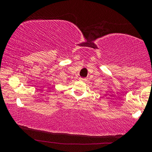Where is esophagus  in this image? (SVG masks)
<instances>
[{
    "instance_id": "obj_1",
    "label": "esophagus",
    "mask_w": 152,
    "mask_h": 152,
    "mask_svg": "<svg viewBox=\"0 0 152 152\" xmlns=\"http://www.w3.org/2000/svg\"><path fill=\"white\" fill-rule=\"evenodd\" d=\"M80 80H81V81H86V78H82V77H81V78H80Z\"/></svg>"
}]
</instances>
